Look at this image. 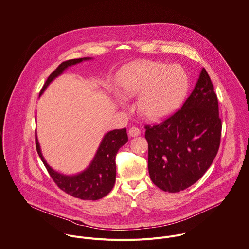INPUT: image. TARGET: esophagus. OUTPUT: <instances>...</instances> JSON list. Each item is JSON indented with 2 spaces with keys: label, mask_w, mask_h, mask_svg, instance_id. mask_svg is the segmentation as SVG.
Segmentation results:
<instances>
[{
  "label": "esophagus",
  "mask_w": 249,
  "mask_h": 249,
  "mask_svg": "<svg viewBox=\"0 0 249 249\" xmlns=\"http://www.w3.org/2000/svg\"><path fill=\"white\" fill-rule=\"evenodd\" d=\"M140 133H141V130L138 127H136V126H132L128 130V134H129L130 137L138 136V135H140Z\"/></svg>",
  "instance_id": "obj_1"
}]
</instances>
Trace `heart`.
<instances>
[{
	"instance_id": "1",
	"label": "heart",
	"mask_w": 249,
	"mask_h": 249,
	"mask_svg": "<svg viewBox=\"0 0 249 249\" xmlns=\"http://www.w3.org/2000/svg\"><path fill=\"white\" fill-rule=\"evenodd\" d=\"M124 96L140 94L139 112L157 120L176 110L183 101L189 87L185 71L179 66H168L152 61L136 62L123 70L117 78Z\"/></svg>"
}]
</instances>
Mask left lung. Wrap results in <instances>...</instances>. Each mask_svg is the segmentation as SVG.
<instances>
[{"mask_svg": "<svg viewBox=\"0 0 249 249\" xmlns=\"http://www.w3.org/2000/svg\"><path fill=\"white\" fill-rule=\"evenodd\" d=\"M145 128L149 173L159 188L179 192L201 178L218 152L222 128L217 96L207 71L202 70L180 109Z\"/></svg>", "mask_w": 249, "mask_h": 249, "instance_id": "8db88e82", "label": "left lung"}]
</instances>
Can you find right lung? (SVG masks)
Segmentation results:
<instances>
[{
  "instance_id": "add662e5",
  "label": "right lung",
  "mask_w": 249,
  "mask_h": 249,
  "mask_svg": "<svg viewBox=\"0 0 249 249\" xmlns=\"http://www.w3.org/2000/svg\"><path fill=\"white\" fill-rule=\"evenodd\" d=\"M89 58L73 59L63 62L47 78L40 93L50 82L60 75L67 68L78 64ZM128 141L126 128L115 129L105 134L101 144L89 166L76 176H65L55 172L44 160L37 138L36 136V148L50 177L60 189L66 193L82 200H98L106 196L113 188L116 180V156L121 147Z\"/></svg>"
}]
</instances>
